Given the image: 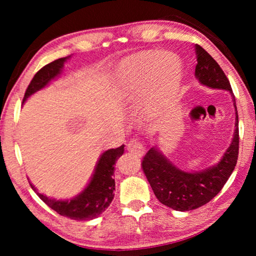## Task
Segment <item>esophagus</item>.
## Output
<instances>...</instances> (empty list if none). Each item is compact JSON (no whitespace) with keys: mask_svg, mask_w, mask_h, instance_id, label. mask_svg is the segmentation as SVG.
<instances>
[{"mask_svg":"<svg viewBox=\"0 0 256 256\" xmlns=\"http://www.w3.org/2000/svg\"><path fill=\"white\" fill-rule=\"evenodd\" d=\"M128 150L138 156H142L144 154V146L142 144V142L138 141V138H131V140L128 141Z\"/></svg>","mask_w":256,"mask_h":256,"instance_id":"1","label":"esophagus"}]
</instances>
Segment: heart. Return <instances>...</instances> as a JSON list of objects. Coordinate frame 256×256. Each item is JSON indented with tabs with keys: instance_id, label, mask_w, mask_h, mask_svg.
Listing matches in <instances>:
<instances>
[{
	"instance_id": "heart-1",
	"label": "heart",
	"mask_w": 256,
	"mask_h": 256,
	"mask_svg": "<svg viewBox=\"0 0 256 256\" xmlns=\"http://www.w3.org/2000/svg\"><path fill=\"white\" fill-rule=\"evenodd\" d=\"M157 60V55L149 54L146 55L144 60L131 66H125L123 68L122 76V84L123 90L128 94H136L141 92L144 89L150 78L151 68H152L154 60ZM164 68H168L172 72V74H176L180 71L178 63L176 62L175 58H167L162 62Z\"/></svg>"
}]
</instances>
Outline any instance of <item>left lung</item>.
I'll list each match as a JSON object with an SVG mask.
<instances>
[{
    "label": "left lung",
    "mask_w": 256,
    "mask_h": 256,
    "mask_svg": "<svg viewBox=\"0 0 256 256\" xmlns=\"http://www.w3.org/2000/svg\"><path fill=\"white\" fill-rule=\"evenodd\" d=\"M196 50L198 58L196 76L202 84L210 88L230 92L236 110V128L232 144L220 162L203 172H186L180 170L154 148H151L146 154L141 162V168L149 180L154 196L162 204L176 211L198 209L210 202L222 190L235 170L240 150L238 114L230 82L222 68L206 50L198 44Z\"/></svg>",
    "instance_id": "obj_1"
}]
</instances>
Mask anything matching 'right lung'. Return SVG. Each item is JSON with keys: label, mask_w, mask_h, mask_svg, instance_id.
I'll return each instance as SVG.
<instances>
[{"label": "right lung", "mask_w": 256, "mask_h": 256, "mask_svg": "<svg viewBox=\"0 0 256 256\" xmlns=\"http://www.w3.org/2000/svg\"><path fill=\"white\" fill-rule=\"evenodd\" d=\"M66 58L55 60L53 62L42 66L32 80L30 81L27 90L24 92V102L29 96H32L38 90L44 88L48 82L54 79L62 70ZM124 152V144L118 148L110 149L102 154L100 159L94 170V174L90 180L89 185L84 188V192L76 198L68 201H56L54 198H47L44 194L37 192L34 186L29 183L32 188L37 193L42 201H44L50 209L58 212V214L66 216L73 220H92L100 216L108 206L114 198L115 180H114V164L120 156Z\"/></svg>", "instance_id": "obj_1"}]
</instances>
